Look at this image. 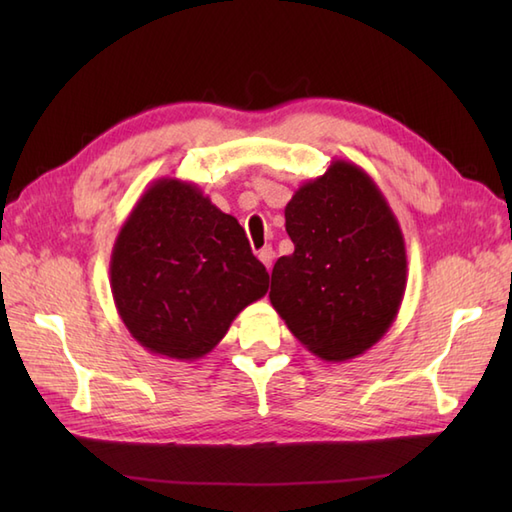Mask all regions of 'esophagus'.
Listing matches in <instances>:
<instances>
[{
    "instance_id": "1",
    "label": "esophagus",
    "mask_w": 512,
    "mask_h": 512,
    "mask_svg": "<svg viewBox=\"0 0 512 512\" xmlns=\"http://www.w3.org/2000/svg\"><path fill=\"white\" fill-rule=\"evenodd\" d=\"M257 257H259V262H262V264L270 270V266H273V259H275L273 246H264V248L257 253Z\"/></svg>"
}]
</instances>
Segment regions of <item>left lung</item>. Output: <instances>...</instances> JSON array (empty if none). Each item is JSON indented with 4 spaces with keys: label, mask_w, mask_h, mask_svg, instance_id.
<instances>
[{
    "label": "left lung",
    "mask_w": 512,
    "mask_h": 512,
    "mask_svg": "<svg viewBox=\"0 0 512 512\" xmlns=\"http://www.w3.org/2000/svg\"><path fill=\"white\" fill-rule=\"evenodd\" d=\"M295 253L279 257L270 303L323 361L343 363L383 339L407 288V248L394 211L354 162L332 160L286 204Z\"/></svg>",
    "instance_id": "left-lung-1"
}]
</instances>
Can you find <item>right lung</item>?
I'll return each instance as SVG.
<instances>
[{
    "label": "right lung",
    "instance_id": "1",
    "mask_svg": "<svg viewBox=\"0 0 512 512\" xmlns=\"http://www.w3.org/2000/svg\"><path fill=\"white\" fill-rule=\"evenodd\" d=\"M118 317L151 354L195 361L268 290L244 228L193 182L158 178L118 231L110 259Z\"/></svg>",
    "mask_w": 512,
    "mask_h": 512
}]
</instances>
